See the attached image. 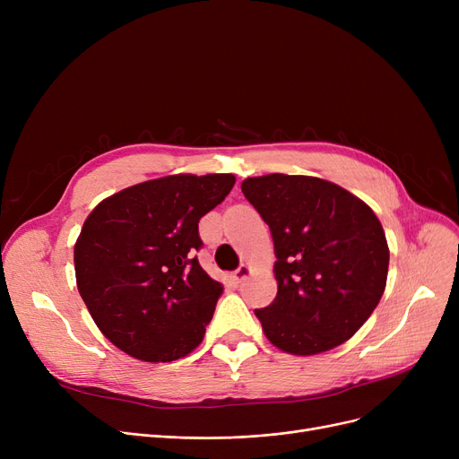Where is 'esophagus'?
<instances>
[{"instance_id": "1", "label": "esophagus", "mask_w": 459, "mask_h": 459, "mask_svg": "<svg viewBox=\"0 0 459 459\" xmlns=\"http://www.w3.org/2000/svg\"><path fill=\"white\" fill-rule=\"evenodd\" d=\"M251 266H247V264H242V266H239L238 270H234L232 272V279L236 281V282H242L244 279H247L249 275H251Z\"/></svg>"}]
</instances>
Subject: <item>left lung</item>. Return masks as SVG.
Returning <instances> with one entry per match:
<instances>
[{"mask_svg": "<svg viewBox=\"0 0 459 459\" xmlns=\"http://www.w3.org/2000/svg\"><path fill=\"white\" fill-rule=\"evenodd\" d=\"M270 225L277 296L256 308L266 339L292 355L350 341L377 307L389 246L372 208L329 180L272 173L242 182Z\"/></svg>", "mask_w": 459, "mask_h": 459, "instance_id": "8db88e82", "label": "left lung"}]
</instances>
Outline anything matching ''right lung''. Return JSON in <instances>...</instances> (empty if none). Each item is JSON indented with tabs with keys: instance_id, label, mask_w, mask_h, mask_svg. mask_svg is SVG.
<instances>
[{
	"instance_id": "add662e5",
	"label": "right lung",
	"mask_w": 459,
	"mask_h": 459,
	"mask_svg": "<svg viewBox=\"0 0 459 459\" xmlns=\"http://www.w3.org/2000/svg\"><path fill=\"white\" fill-rule=\"evenodd\" d=\"M234 175H169L104 199L74 246L76 284L106 339L144 363L195 350L223 284L195 256L199 220L223 203Z\"/></svg>"
}]
</instances>
